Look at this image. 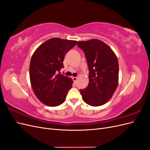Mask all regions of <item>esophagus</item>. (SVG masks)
Instances as JSON below:
<instances>
[{
  "label": "esophagus",
  "mask_w": 150,
  "mask_h": 150,
  "mask_svg": "<svg viewBox=\"0 0 150 150\" xmlns=\"http://www.w3.org/2000/svg\"><path fill=\"white\" fill-rule=\"evenodd\" d=\"M77 79H78V78H77V77H73V78H72V80H73V81H74V83L76 82Z\"/></svg>",
  "instance_id": "obj_1"
}]
</instances>
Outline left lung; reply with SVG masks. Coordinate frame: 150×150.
<instances>
[{
  "mask_svg": "<svg viewBox=\"0 0 150 150\" xmlns=\"http://www.w3.org/2000/svg\"><path fill=\"white\" fill-rule=\"evenodd\" d=\"M89 69V84L80 89L83 101L92 106L106 103L116 91L119 79L117 58L106 44L98 39L79 41Z\"/></svg>",
  "mask_w": 150,
  "mask_h": 150,
  "instance_id": "8db88e82",
  "label": "left lung"
}]
</instances>
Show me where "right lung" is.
<instances>
[{
  "label": "right lung",
  "instance_id": "right-lung-1",
  "mask_svg": "<svg viewBox=\"0 0 150 150\" xmlns=\"http://www.w3.org/2000/svg\"><path fill=\"white\" fill-rule=\"evenodd\" d=\"M76 43V40L50 39L39 46L31 57L29 76L32 88L39 101L47 106L62 104L72 88V79L59 73L64 67L66 54Z\"/></svg>",
  "mask_w": 150,
  "mask_h": 150
}]
</instances>
